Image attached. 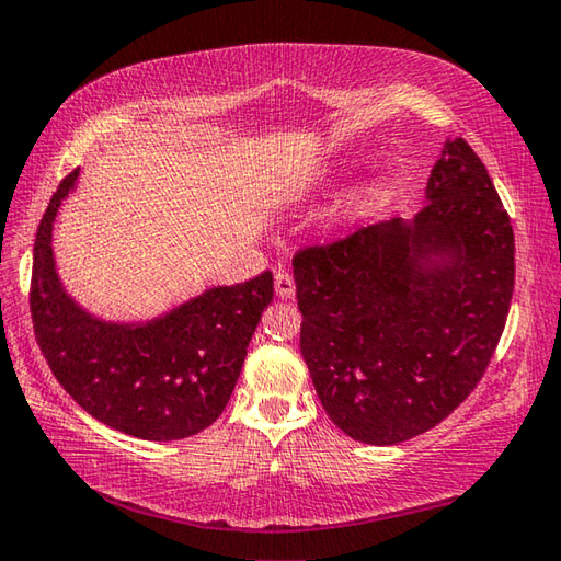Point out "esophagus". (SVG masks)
<instances>
[{
  "mask_svg": "<svg viewBox=\"0 0 561 561\" xmlns=\"http://www.w3.org/2000/svg\"><path fill=\"white\" fill-rule=\"evenodd\" d=\"M274 291H277L279 299H291L294 297L297 287H294V277L287 270H279L277 274H274Z\"/></svg>",
  "mask_w": 561,
  "mask_h": 561,
  "instance_id": "1",
  "label": "esophagus"
}]
</instances>
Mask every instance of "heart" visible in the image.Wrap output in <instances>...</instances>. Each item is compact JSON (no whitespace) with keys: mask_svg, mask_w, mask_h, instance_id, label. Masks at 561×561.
<instances>
[{"mask_svg":"<svg viewBox=\"0 0 561 561\" xmlns=\"http://www.w3.org/2000/svg\"><path fill=\"white\" fill-rule=\"evenodd\" d=\"M392 196V183L387 179H373L363 183L360 188H355L343 203V220H358L370 216L373 210L385 206Z\"/></svg>","mask_w":561,"mask_h":561,"instance_id":"heart-1","label":"heart"}]
</instances>
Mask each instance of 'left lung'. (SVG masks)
Returning <instances> with one entry per match:
<instances>
[{"label":"left lung","instance_id":"1","mask_svg":"<svg viewBox=\"0 0 561 561\" xmlns=\"http://www.w3.org/2000/svg\"><path fill=\"white\" fill-rule=\"evenodd\" d=\"M301 355L325 414L355 442L430 432L481 382L515 287V236L466 139L444 145L414 220L294 254Z\"/></svg>","mask_w":561,"mask_h":561}]
</instances>
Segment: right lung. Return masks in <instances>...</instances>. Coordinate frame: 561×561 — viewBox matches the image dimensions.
Instances as JSON below:
<instances>
[{"label": "right lung", "instance_id": "right-lung-1", "mask_svg": "<svg viewBox=\"0 0 561 561\" xmlns=\"http://www.w3.org/2000/svg\"><path fill=\"white\" fill-rule=\"evenodd\" d=\"M78 171L58 183L34 242L32 321L36 343L64 390L112 430L174 442L226 410L264 307L272 272L216 287L147 323L93 319L60 287L50 230Z\"/></svg>", "mask_w": 561, "mask_h": 561}]
</instances>
